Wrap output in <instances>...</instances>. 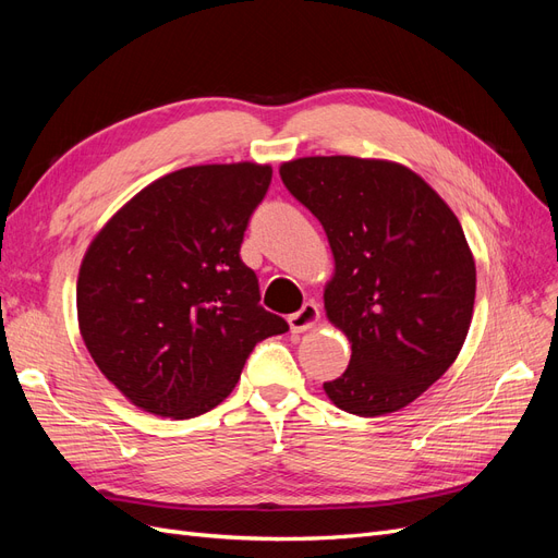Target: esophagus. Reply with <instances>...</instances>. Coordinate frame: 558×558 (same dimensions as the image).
Masks as SVG:
<instances>
[{"mask_svg":"<svg viewBox=\"0 0 558 558\" xmlns=\"http://www.w3.org/2000/svg\"><path fill=\"white\" fill-rule=\"evenodd\" d=\"M318 320H320V312L316 302H305L300 312L289 316V326L293 332H305V330H312Z\"/></svg>","mask_w":558,"mask_h":558,"instance_id":"1","label":"esophagus"}]
</instances>
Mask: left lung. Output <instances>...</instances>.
<instances>
[{"label": "left lung", "mask_w": 558, "mask_h": 558, "mask_svg": "<svg viewBox=\"0 0 558 558\" xmlns=\"http://www.w3.org/2000/svg\"><path fill=\"white\" fill-rule=\"evenodd\" d=\"M279 174L324 226L335 260L324 307L351 361L324 384L326 396L359 416L408 408L447 373L470 330L477 269L459 218L393 160L310 156Z\"/></svg>", "instance_id": "1"}]
</instances>
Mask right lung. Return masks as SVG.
<instances>
[{
    "instance_id": "add662e5",
    "label": "right lung",
    "mask_w": 558,
    "mask_h": 558,
    "mask_svg": "<svg viewBox=\"0 0 558 558\" xmlns=\"http://www.w3.org/2000/svg\"><path fill=\"white\" fill-rule=\"evenodd\" d=\"M272 181L258 162L193 165L148 183L99 230L76 281L78 330L134 408L191 418L223 402L260 340L289 330L258 302L240 248Z\"/></svg>"
}]
</instances>
